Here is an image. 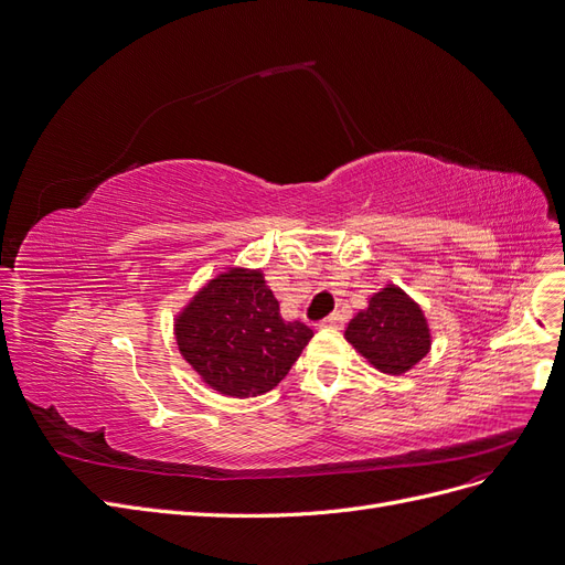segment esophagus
Masks as SVG:
<instances>
[{
    "mask_svg": "<svg viewBox=\"0 0 565 565\" xmlns=\"http://www.w3.org/2000/svg\"><path fill=\"white\" fill-rule=\"evenodd\" d=\"M319 326H321V328H332V330H338V328H342V326H344V317L340 315V311H335V315L326 317Z\"/></svg>",
    "mask_w": 565,
    "mask_h": 565,
    "instance_id": "34e87169",
    "label": "esophagus"
}]
</instances>
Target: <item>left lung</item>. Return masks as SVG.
I'll return each mask as SVG.
<instances>
[{"label": "left lung", "instance_id": "8db88e82", "mask_svg": "<svg viewBox=\"0 0 565 565\" xmlns=\"http://www.w3.org/2000/svg\"><path fill=\"white\" fill-rule=\"evenodd\" d=\"M344 338L370 365L395 377L430 351V330L422 307L393 284L374 294L367 309L349 321Z\"/></svg>", "mask_w": 565, "mask_h": 565}]
</instances>
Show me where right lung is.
<instances>
[{
	"label": "right lung",
	"mask_w": 565,
	"mask_h": 565,
	"mask_svg": "<svg viewBox=\"0 0 565 565\" xmlns=\"http://www.w3.org/2000/svg\"><path fill=\"white\" fill-rule=\"evenodd\" d=\"M181 356L204 384L233 398L275 388L315 338L284 321L260 269L230 267L198 290L174 321Z\"/></svg>",
	"instance_id": "obj_1"
}]
</instances>
